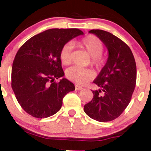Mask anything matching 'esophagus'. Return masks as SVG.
Masks as SVG:
<instances>
[{"label":"esophagus","mask_w":151,"mask_h":151,"mask_svg":"<svg viewBox=\"0 0 151 151\" xmlns=\"http://www.w3.org/2000/svg\"><path fill=\"white\" fill-rule=\"evenodd\" d=\"M75 89L76 90H77V91H80V90L83 89V88L79 85H75Z\"/></svg>","instance_id":"1"}]
</instances>
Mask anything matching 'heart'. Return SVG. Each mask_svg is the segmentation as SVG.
<instances>
[{
  "label": "heart",
  "mask_w": 151,
  "mask_h": 151,
  "mask_svg": "<svg viewBox=\"0 0 151 151\" xmlns=\"http://www.w3.org/2000/svg\"><path fill=\"white\" fill-rule=\"evenodd\" d=\"M77 45L86 50L91 57V65L93 67L98 69L104 65L105 59L101 54L104 50V45L98 37L93 35H89L77 42ZM72 51V45L71 43H67L62 47L60 52V61L62 65H70ZM66 77L70 81L79 84H83L93 77V73L87 69L72 67L66 71Z\"/></svg>",
  "instance_id": "obj_1"
}]
</instances>
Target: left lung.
<instances>
[{"instance_id":"obj_1","label":"left lung","mask_w":151,"mask_h":151,"mask_svg":"<svg viewBox=\"0 0 151 151\" xmlns=\"http://www.w3.org/2000/svg\"><path fill=\"white\" fill-rule=\"evenodd\" d=\"M109 51L104 67L93 81L100 89L92 91L91 101L84 105L88 116L100 122L113 121L131 101L136 83V65L131 49L124 41L106 31L91 30Z\"/></svg>"}]
</instances>
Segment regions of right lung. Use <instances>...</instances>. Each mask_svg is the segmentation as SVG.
<instances>
[{
	"mask_svg": "<svg viewBox=\"0 0 151 151\" xmlns=\"http://www.w3.org/2000/svg\"><path fill=\"white\" fill-rule=\"evenodd\" d=\"M79 29L53 28L33 36L18 50L13 63L11 86L23 110L32 116H51L61 109L64 96L75 89L63 78L60 61L62 47L83 35Z\"/></svg>",
	"mask_w": 151,
	"mask_h": 151,
	"instance_id": "obj_1",
	"label": "right lung"
}]
</instances>
